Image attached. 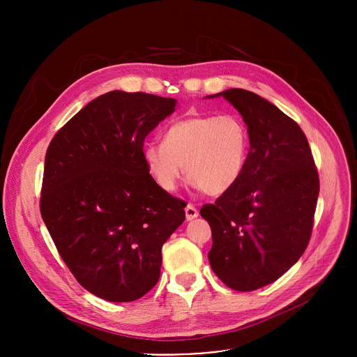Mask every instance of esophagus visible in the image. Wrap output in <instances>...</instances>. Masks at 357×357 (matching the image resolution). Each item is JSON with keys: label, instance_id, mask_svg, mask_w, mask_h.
Returning a JSON list of instances; mask_svg holds the SVG:
<instances>
[{"label": "esophagus", "instance_id": "1", "mask_svg": "<svg viewBox=\"0 0 357 357\" xmlns=\"http://www.w3.org/2000/svg\"><path fill=\"white\" fill-rule=\"evenodd\" d=\"M185 213H186V220H193V219H196L199 216L197 209L193 205H190V203L185 208Z\"/></svg>", "mask_w": 357, "mask_h": 357}]
</instances>
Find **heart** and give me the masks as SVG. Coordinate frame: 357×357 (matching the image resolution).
Returning a JSON list of instances; mask_svg holds the SVG:
<instances>
[{
  "label": "heart",
  "instance_id": "1",
  "mask_svg": "<svg viewBox=\"0 0 357 357\" xmlns=\"http://www.w3.org/2000/svg\"><path fill=\"white\" fill-rule=\"evenodd\" d=\"M250 149V132L236 114H203L172 123L161 142L144 146V162L164 190H174L183 175L206 195L219 196L241 178Z\"/></svg>",
  "mask_w": 357,
  "mask_h": 357
}]
</instances>
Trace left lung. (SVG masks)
Listing matches in <instances>:
<instances>
[{
    "label": "left lung",
    "mask_w": 357,
    "mask_h": 357,
    "mask_svg": "<svg viewBox=\"0 0 357 357\" xmlns=\"http://www.w3.org/2000/svg\"><path fill=\"white\" fill-rule=\"evenodd\" d=\"M223 96L241 114L250 151L240 181L205 205L212 229L213 273L231 289L254 291L285 274L307 248L319 176L301 127L277 106L244 89Z\"/></svg>",
    "instance_id": "8db88e82"
}]
</instances>
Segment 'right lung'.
Segmentation results:
<instances>
[{"mask_svg":"<svg viewBox=\"0 0 357 357\" xmlns=\"http://www.w3.org/2000/svg\"><path fill=\"white\" fill-rule=\"evenodd\" d=\"M176 100L113 90L50 141L40 215L79 284L110 302L144 296L160 280L162 244L186 203L164 190L142 158L145 137Z\"/></svg>","mask_w":357,"mask_h":357,"instance_id":"right-lung-1","label":"right lung"}]
</instances>
